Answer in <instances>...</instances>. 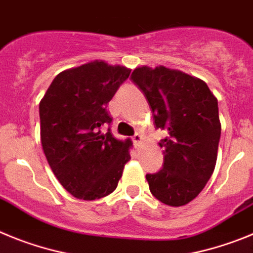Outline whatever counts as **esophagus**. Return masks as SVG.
I'll return each instance as SVG.
<instances>
[{
  "instance_id": "1",
  "label": "esophagus",
  "mask_w": 253,
  "mask_h": 253,
  "mask_svg": "<svg viewBox=\"0 0 253 253\" xmlns=\"http://www.w3.org/2000/svg\"><path fill=\"white\" fill-rule=\"evenodd\" d=\"M142 135H140V134H135V135H134L133 137V143L134 144H135V147H138L140 144V143H142Z\"/></svg>"
}]
</instances>
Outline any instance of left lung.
<instances>
[{"label":"left lung","mask_w":253,"mask_h":253,"mask_svg":"<svg viewBox=\"0 0 253 253\" xmlns=\"http://www.w3.org/2000/svg\"><path fill=\"white\" fill-rule=\"evenodd\" d=\"M130 78L146 96L156 128L167 133L158 143L162 169L146 175L149 190L163 204L186 205L215 169L222 130L218 100L204 81L177 69L143 66Z\"/></svg>","instance_id":"1"}]
</instances>
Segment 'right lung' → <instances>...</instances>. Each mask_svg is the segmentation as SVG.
I'll list each match as a JSON object with an SVG mask.
<instances>
[{"label": "right lung", "instance_id": "add662e5", "mask_svg": "<svg viewBox=\"0 0 253 253\" xmlns=\"http://www.w3.org/2000/svg\"><path fill=\"white\" fill-rule=\"evenodd\" d=\"M130 69L93 60L57 75L39 104L40 139L51 171L71 195L95 200L116 189L131 140L113 137L107 104Z\"/></svg>", "mask_w": 253, "mask_h": 253}]
</instances>
